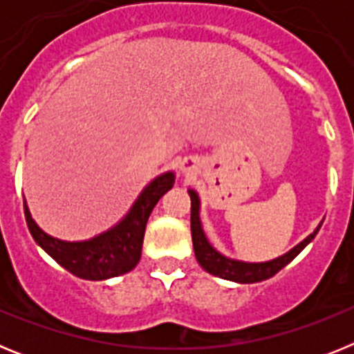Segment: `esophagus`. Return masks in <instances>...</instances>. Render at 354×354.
<instances>
[{"label": "esophagus", "instance_id": "34e87169", "mask_svg": "<svg viewBox=\"0 0 354 354\" xmlns=\"http://www.w3.org/2000/svg\"><path fill=\"white\" fill-rule=\"evenodd\" d=\"M189 165H192V161H189V159H184V161L180 162V170H183L184 174H186V171H189Z\"/></svg>", "mask_w": 354, "mask_h": 354}]
</instances>
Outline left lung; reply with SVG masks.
Returning <instances> with one entry per match:
<instances>
[{
  "mask_svg": "<svg viewBox=\"0 0 354 354\" xmlns=\"http://www.w3.org/2000/svg\"><path fill=\"white\" fill-rule=\"evenodd\" d=\"M187 193L192 196V237L196 261H198V264L202 266L207 273L214 274V277L225 278V280H230V282L255 283L274 277V274L282 270V268H286L296 255H299V252L314 239L315 234H317L319 228H321V225H323L319 223V227L315 228L310 236L305 237L299 245H296L292 250H289V252H287L286 255H282V257L273 259V261L268 262L236 261V259L225 257V255H221L218 250L212 248L211 243H209L207 237H205L202 223H200L198 195H196V192H193V189H187Z\"/></svg>",
  "mask_w": 354,
  "mask_h": 354,
  "instance_id": "8db88e82",
  "label": "left lung"
}]
</instances>
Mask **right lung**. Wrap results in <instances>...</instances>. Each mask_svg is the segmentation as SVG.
I'll return each mask as SVG.
<instances>
[{"label":"right lung","mask_w":354,"mask_h":354,"mask_svg":"<svg viewBox=\"0 0 354 354\" xmlns=\"http://www.w3.org/2000/svg\"><path fill=\"white\" fill-rule=\"evenodd\" d=\"M175 183L174 171L156 177L145 186L133 207L113 228L88 241H62L49 236L31 218L24 200V216L37 245L51 255L65 270L83 280H108L129 273L142 257L143 236L149 216Z\"/></svg>","instance_id":"add662e5"}]
</instances>
